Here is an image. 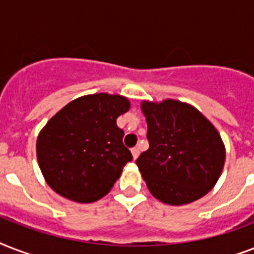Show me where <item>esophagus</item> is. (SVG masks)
<instances>
[{"instance_id": "esophagus-1", "label": "esophagus", "mask_w": 254, "mask_h": 254, "mask_svg": "<svg viewBox=\"0 0 254 254\" xmlns=\"http://www.w3.org/2000/svg\"><path fill=\"white\" fill-rule=\"evenodd\" d=\"M131 154H133V158L137 159V157H138V155H139V149H138V147H137V146L133 147V149H131Z\"/></svg>"}]
</instances>
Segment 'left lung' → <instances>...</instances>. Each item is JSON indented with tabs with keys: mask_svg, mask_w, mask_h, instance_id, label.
<instances>
[{
	"mask_svg": "<svg viewBox=\"0 0 254 254\" xmlns=\"http://www.w3.org/2000/svg\"><path fill=\"white\" fill-rule=\"evenodd\" d=\"M149 149L135 163L147 189L166 204H187L212 190L225 149L212 124L189 104L143 101Z\"/></svg>",
	"mask_w": 254,
	"mask_h": 254,
	"instance_id": "8db88e82",
	"label": "left lung"
}]
</instances>
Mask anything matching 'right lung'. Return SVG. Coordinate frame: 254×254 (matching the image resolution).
<instances>
[{
	"instance_id": "right-lung-1",
	"label": "right lung",
	"mask_w": 254,
	"mask_h": 254,
	"mask_svg": "<svg viewBox=\"0 0 254 254\" xmlns=\"http://www.w3.org/2000/svg\"><path fill=\"white\" fill-rule=\"evenodd\" d=\"M130 104L119 95L96 93L58 112L37 139L38 163L47 185L69 200L91 203L109 192L133 159L116 124Z\"/></svg>"
}]
</instances>
